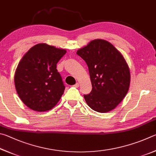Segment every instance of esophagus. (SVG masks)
<instances>
[{"mask_svg": "<svg viewBox=\"0 0 156 156\" xmlns=\"http://www.w3.org/2000/svg\"><path fill=\"white\" fill-rule=\"evenodd\" d=\"M74 86H75V88H78V87L80 86V83H76V84H75V85H74Z\"/></svg>", "mask_w": 156, "mask_h": 156, "instance_id": "obj_1", "label": "esophagus"}]
</instances>
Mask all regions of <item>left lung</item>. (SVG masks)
<instances>
[{"mask_svg": "<svg viewBox=\"0 0 156 156\" xmlns=\"http://www.w3.org/2000/svg\"><path fill=\"white\" fill-rule=\"evenodd\" d=\"M88 65L92 91L84 99L92 110L101 113L115 108L129 88V68L122 54L108 41L94 40L76 51Z\"/></svg>", "mask_w": 156, "mask_h": 156, "instance_id": "8db88e82", "label": "left lung"}]
</instances>
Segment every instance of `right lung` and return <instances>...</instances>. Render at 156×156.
Returning <instances> with one entry per match:
<instances>
[{
	"mask_svg": "<svg viewBox=\"0 0 156 156\" xmlns=\"http://www.w3.org/2000/svg\"><path fill=\"white\" fill-rule=\"evenodd\" d=\"M66 51L46 44L33 46L19 62L14 83L19 97L33 110H51L64 94L65 86L57 64Z\"/></svg>",
	"mask_w": 156,
	"mask_h": 156,
	"instance_id": "obj_1",
	"label": "right lung"
}]
</instances>
